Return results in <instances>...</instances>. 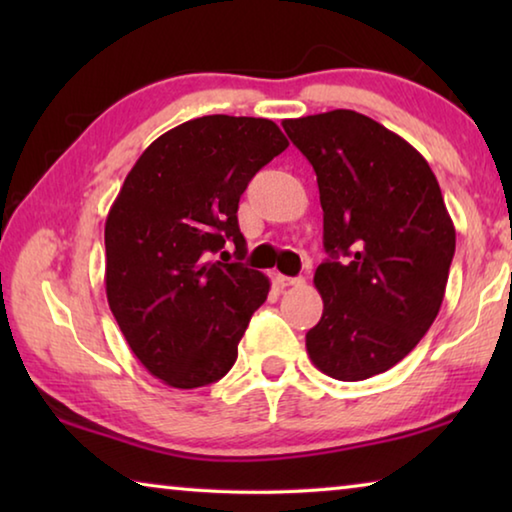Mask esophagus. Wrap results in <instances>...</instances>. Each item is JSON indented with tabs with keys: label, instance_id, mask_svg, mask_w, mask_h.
Segmentation results:
<instances>
[{
	"label": "esophagus",
	"instance_id": "esophagus-1",
	"mask_svg": "<svg viewBox=\"0 0 512 512\" xmlns=\"http://www.w3.org/2000/svg\"><path fill=\"white\" fill-rule=\"evenodd\" d=\"M305 282L302 277H289V275H277V284H280L282 289H289V287H300V284Z\"/></svg>",
	"mask_w": 512,
	"mask_h": 512
}]
</instances>
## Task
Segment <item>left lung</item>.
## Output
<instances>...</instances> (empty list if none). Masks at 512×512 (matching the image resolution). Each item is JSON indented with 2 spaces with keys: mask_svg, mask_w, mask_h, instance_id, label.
I'll use <instances>...</instances> for the list:
<instances>
[{
  "mask_svg": "<svg viewBox=\"0 0 512 512\" xmlns=\"http://www.w3.org/2000/svg\"><path fill=\"white\" fill-rule=\"evenodd\" d=\"M282 126L316 171L329 255L314 275L323 316L307 332L309 359L339 381L379 375L443 305L456 230L438 180L409 142L354 110Z\"/></svg>",
  "mask_w": 512,
  "mask_h": 512,
  "instance_id": "obj_1",
  "label": "left lung"
}]
</instances>
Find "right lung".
Returning <instances> with one entry per match:
<instances>
[{
    "label": "right lung",
    "mask_w": 512,
    "mask_h": 512,
    "mask_svg": "<svg viewBox=\"0 0 512 512\" xmlns=\"http://www.w3.org/2000/svg\"><path fill=\"white\" fill-rule=\"evenodd\" d=\"M271 119L207 115L160 135L128 171L106 219V296L135 357L173 388L219 381L271 282L246 255L239 198L287 149Z\"/></svg>",
    "instance_id": "1"
}]
</instances>
